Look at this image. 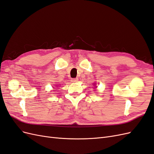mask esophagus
<instances>
[{"label": "esophagus", "mask_w": 154, "mask_h": 154, "mask_svg": "<svg viewBox=\"0 0 154 154\" xmlns=\"http://www.w3.org/2000/svg\"><path fill=\"white\" fill-rule=\"evenodd\" d=\"M78 81V78H72V79H71L72 82H76Z\"/></svg>", "instance_id": "obj_1"}]
</instances>
